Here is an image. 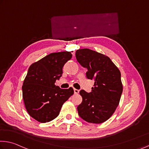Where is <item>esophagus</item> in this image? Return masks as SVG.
<instances>
[{
    "instance_id": "esophagus-1",
    "label": "esophagus",
    "mask_w": 149,
    "mask_h": 149,
    "mask_svg": "<svg viewBox=\"0 0 149 149\" xmlns=\"http://www.w3.org/2000/svg\"><path fill=\"white\" fill-rule=\"evenodd\" d=\"M74 93H75V94L79 93V91L78 90V89H74Z\"/></svg>"
}]
</instances>
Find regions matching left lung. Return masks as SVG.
I'll use <instances>...</instances> for the list:
<instances>
[{
  "instance_id": "8db88e82",
  "label": "left lung",
  "mask_w": 149,
  "mask_h": 149,
  "mask_svg": "<svg viewBox=\"0 0 149 149\" xmlns=\"http://www.w3.org/2000/svg\"><path fill=\"white\" fill-rule=\"evenodd\" d=\"M76 59L86 68V76L94 80L91 92L79 91L82 102L77 107L80 117L91 123L108 120L119 105L123 92L121 72L108 56L91 49H77Z\"/></svg>"
}]
</instances>
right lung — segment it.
Here are the masks:
<instances>
[{"instance_id":"right-lung-1","label":"right lung","mask_w":149,"mask_h":149,"mask_svg":"<svg viewBox=\"0 0 149 149\" xmlns=\"http://www.w3.org/2000/svg\"><path fill=\"white\" fill-rule=\"evenodd\" d=\"M72 57L70 52L51 53L30 66L22 87V97L28 114L37 121H52L74 94L72 87L63 89L55 85Z\"/></svg>"}]
</instances>
